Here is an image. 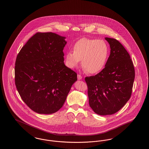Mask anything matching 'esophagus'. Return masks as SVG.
I'll return each instance as SVG.
<instances>
[{"instance_id":"34e87169","label":"esophagus","mask_w":149,"mask_h":149,"mask_svg":"<svg viewBox=\"0 0 149 149\" xmlns=\"http://www.w3.org/2000/svg\"><path fill=\"white\" fill-rule=\"evenodd\" d=\"M77 79L79 80H81L82 79V77H81V75H77Z\"/></svg>"}]
</instances>
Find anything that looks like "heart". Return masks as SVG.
Returning <instances> with one entry per match:
<instances>
[{
	"mask_svg": "<svg viewBox=\"0 0 149 149\" xmlns=\"http://www.w3.org/2000/svg\"><path fill=\"white\" fill-rule=\"evenodd\" d=\"M109 52L108 45L104 40L83 38L75 43L73 52L66 53V63L70 68H74L81 60L82 67L86 72L97 74L105 65Z\"/></svg>",
	"mask_w": 149,
	"mask_h": 149,
	"instance_id": "1",
	"label": "heart"
}]
</instances>
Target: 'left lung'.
<instances>
[{
    "label": "left lung",
    "instance_id": "obj_1",
    "mask_svg": "<svg viewBox=\"0 0 149 149\" xmlns=\"http://www.w3.org/2000/svg\"><path fill=\"white\" fill-rule=\"evenodd\" d=\"M110 54L104 69L85 77L90 107L100 115L116 113L131 97L135 69L130 56L120 42L106 37Z\"/></svg>",
    "mask_w": 149,
    "mask_h": 149
}]
</instances>
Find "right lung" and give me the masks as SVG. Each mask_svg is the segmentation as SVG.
<instances>
[{
  "label": "right lung",
  "mask_w": 149,
  "mask_h": 149,
  "mask_svg": "<svg viewBox=\"0 0 149 149\" xmlns=\"http://www.w3.org/2000/svg\"><path fill=\"white\" fill-rule=\"evenodd\" d=\"M65 36L37 33L18 54L15 83L24 102L41 114L58 111L65 102L77 74L64 61Z\"/></svg>",
  "instance_id": "right-lung-1"
}]
</instances>
